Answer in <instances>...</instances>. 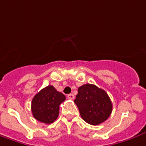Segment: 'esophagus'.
<instances>
[{
	"instance_id": "1",
	"label": "esophagus",
	"mask_w": 146,
	"mask_h": 146,
	"mask_svg": "<svg viewBox=\"0 0 146 146\" xmlns=\"http://www.w3.org/2000/svg\"><path fill=\"white\" fill-rule=\"evenodd\" d=\"M68 98L69 99H70V100H73V99H74V95H73V94H68Z\"/></svg>"
}]
</instances>
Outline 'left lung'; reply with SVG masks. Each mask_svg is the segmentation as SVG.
Here are the masks:
<instances>
[{
    "label": "left lung",
    "mask_w": 146,
    "mask_h": 146,
    "mask_svg": "<svg viewBox=\"0 0 146 146\" xmlns=\"http://www.w3.org/2000/svg\"><path fill=\"white\" fill-rule=\"evenodd\" d=\"M75 104L82 119L92 125H98L109 118L113 105L107 93L92 84L80 86Z\"/></svg>",
    "instance_id": "left-lung-1"
}]
</instances>
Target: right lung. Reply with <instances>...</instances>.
Returning <instances> with one entry per match:
<instances>
[{"label":"right lung","instance_id":"1","mask_svg":"<svg viewBox=\"0 0 146 146\" xmlns=\"http://www.w3.org/2000/svg\"><path fill=\"white\" fill-rule=\"evenodd\" d=\"M65 96L52 86H48L36 94L33 98L31 110L34 118L44 124H51L59 115L60 105Z\"/></svg>","mask_w":146,"mask_h":146}]
</instances>
